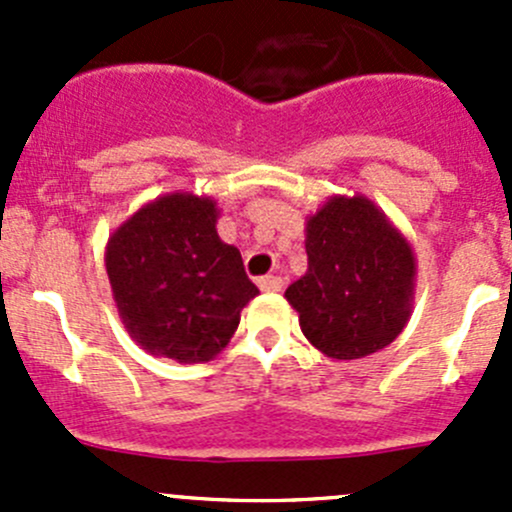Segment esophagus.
Listing matches in <instances>:
<instances>
[{"label":"esophagus","instance_id":"esophagus-1","mask_svg":"<svg viewBox=\"0 0 512 512\" xmlns=\"http://www.w3.org/2000/svg\"><path fill=\"white\" fill-rule=\"evenodd\" d=\"M257 285H260L262 292H282L285 282H282V277L270 275V277H262V280L257 282Z\"/></svg>","mask_w":512,"mask_h":512}]
</instances>
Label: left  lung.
Segmentation results:
<instances>
[{
  "label": "left lung",
  "instance_id": "obj_1",
  "mask_svg": "<svg viewBox=\"0 0 512 512\" xmlns=\"http://www.w3.org/2000/svg\"><path fill=\"white\" fill-rule=\"evenodd\" d=\"M307 272L287 287L314 349L352 361L389 347L411 317L416 255L364 195H332L304 225Z\"/></svg>",
  "mask_w": 512,
  "mask_h": 512
}]
</instances>
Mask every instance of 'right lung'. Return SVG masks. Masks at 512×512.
<instances>
[{
    "mask_svg": "<svg viewBox=\"0 0 512 512\" xmlns=\"http://www.w3.org/2000/svg\"><path fill=\"white\" fill-rule=\"evenodd\" d=\"M218 203L168 193L141 205L106 242L113 302L133 342L180 364L215 359L260 294L240 250L220 240Z\"/></svg>",
    "mask_w": 512,
    "mask_h": 512,
    "instance_id": "right-lung-1",
    "label": "right lung"
}]
</instances>
